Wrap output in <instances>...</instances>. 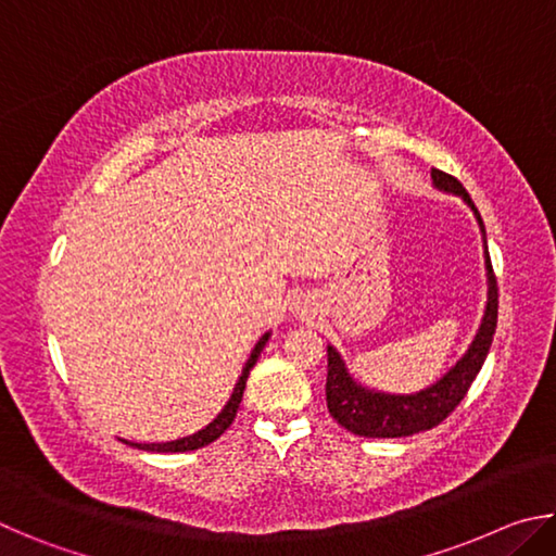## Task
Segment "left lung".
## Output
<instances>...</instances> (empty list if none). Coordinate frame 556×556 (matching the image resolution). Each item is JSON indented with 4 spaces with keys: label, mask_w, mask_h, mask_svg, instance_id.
Returning <instances> with one entry per match:
<instances>
[{
    "label": "left lung",
    "mask_w": 556,
    "mask_h": 556,
    "mask_svg": "<svg viewBox=\"0 0 556 556\" xmlns=\"http://www.w3.org/2000/svg\"><path fill=\"white\" fill-rule=\"evenodd\" d=\"M431 181L444 193L460 195L466 205L473 211L478 225H481L483 242H485V225L481 220V213L470 201V195L458 178L448 176L439 168H431ZM485 271H488V304L481 328L468 345L464 357L451 368L444 378L437 380L429 388L414 392V394H390L368 390L357 384L351 372H348L341 353L333 345H328V375H326V404L331 417L343 429L353 431L357 437L368 439H397V437H412L419 431L434 429L441 425L451 412L458 407V402L466 397L470 384H473L476 375L481 372L485 355L491 351L495 326H497V281L493 275L491 255L485 248Z\"/></svg>",
    "instance_id": "8db88e82"
}]
</instances>
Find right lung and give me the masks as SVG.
<instances>
[{
  "label": "right lung",
  "instance_id": "add662e5",
  "mask_svg": "<svg viewBox=\"0 0 556 556\" xmlns=\"http://www.w3.org/2000/svg\"><path fill=\"white\" fill-rule=\"evenodd\" d=\"M269 336H271V333L262 336L260 341H257V345L252 348V353H250V357H248V363H244L242 375H240L238 384H235V390H232V394H230L228 404H225L223 412L211 421L208 427H203L201 431H195V434H191V437H184V439H176V441H166V444H135V441H125V444L137 446V448H142V451H156V454H178V451H195V448H201V446H208L211 441L218 439V437L223 434V431L232 425L235 414H238V409H240L244 384H248V375H250L252 368H255L257 357H260V353H262V348H265V343L269 341Z\"/></svg>",
  "mask_w": 556,
  "mask_h": 556
}]
</instances>
